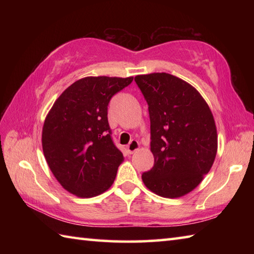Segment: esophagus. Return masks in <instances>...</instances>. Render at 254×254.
<instances>
[{
	"label": "esophagus",
	"instance_id": "esophagus-1",
	"mask_svg": "<svg viewBox=\"0 0 254 254\" xmlns=\"http://www.w3.org/2000/svg\"><path fill=\"white\" fill-rule=\"evenodd\" d=\"M138 148H139V143L138 141H136V139H132L130 144L127 146V150L128 154H133L134 152H136Z\"/></svg>",
	"mask_w": 254,
	"mask_h": 254
}]
</instances>
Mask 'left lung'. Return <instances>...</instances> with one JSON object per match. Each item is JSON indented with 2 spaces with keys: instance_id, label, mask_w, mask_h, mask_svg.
Returning <instances> with one entry per match:
<instances>
[{
  "instance_id": "obj_1",
  "label": "left lung",
  "mask_w": 254,
  "mask_h": 254,
  "mask_svg": "<svg viewBox=\"0 0 254 254\" xmlns=\"http://www.w3.org/2000/svg\"><path fill=\"white\" fill-rule=\"evenodd\" d=\"M147 101L154 167L142 175L157 195L176 198L194 190L217 153L213 113L198 91L168 73L134 78Z\"/></svg>"
}]
</instances>
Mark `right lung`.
<instances>
[{"instance_id": "obj_1", "label": "right lung", "mask_w": 254, "mask_h": 254, "mask_svg": "<svg viewBox=\"0 0 254 254\" xmlns=\"http://www.w3.org/2000/svg\"><path fill=\"white\" fill-rule=\"evenodd\" d=\"M133 77L88 76L56 100L42 128V149L56 179L69 193L93 197L116 179L123 155L112 142L108 105Z\"/></svg>"}]
</instances>
